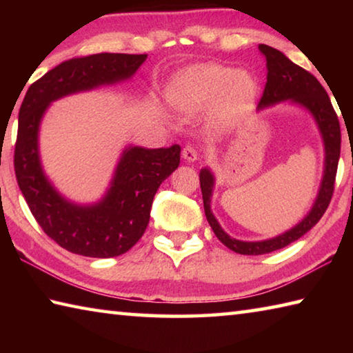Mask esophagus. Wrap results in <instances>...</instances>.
<instances>
[{"label": "esophagus", "mask_w": 353, "mask_h": 353, "mask_svg": "<svg viewBox=\"0 0 353 353\" xmlns=\"http://www.w3.org/2000/svg\"><path fill=\"white\" fill-rule=\"evenodd\" d=\"M182 157L187 162H194V160L199 159V149L193 145H187L182 149Z\"/></svg>", "instance_id": "1"}]
</instances>
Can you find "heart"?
<instances>
[{"label": "heart", "mask_w": 353, "mask_h": 353, "mask_svg": "<svg viewBox=\"0 0 353 353\" xmlns=\"http://www.w3.org/2000/svg\"><path fill=\"white\" fill-rule=\"evenodd\" d=\"M256 97L254 77L219 63H196L176 76L170 88L171 104L194 112L218 98L216 113L224 121L241 117Z\"/></svg>", "instance_id": "obj_1"}]
</instances>
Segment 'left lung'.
Listing matches in <instances>:
<instances>
[{
    "label": "left lung",
    "instance_id": "1",
    "mask_svg": "<svg viewBox=\"0 0 353 353\" xmlns=\"http://www.w3.org/2000/svg\"><path fill=\"white\" fill-rule=\"evenodd\" d=\"M260 51L266 57V85L259 103V109L266 105H272L280 101L291 99L294 103L301 104L312 112L316 123H318L319 130L324 139L325 146V168L324 177H322L321 190L318 198H316L314 205L305 218L291 230L279 235L276 238L265 241H240L235 238H230L225 232L221 229L218 221L214 219L210 210V198L213 190V176L207 168L201 170L199 181L202 199H204V210L208 224H210L214 235L218 240L241 255H261L270 254L274 250L288 246L290 243L299 240L312 227L318 223L325 213L328 204H330L333 190H334V179H336V170L339 162V152H341V129H339V119L336 112H334L332 101L328 98L325 88L321 85V82L316 77L303 70L299 65L292 63L283 52H280L276 48L268 45H260Z\"/></svg>",
    "mask_w": 353,
    "mask_h": 353
}]
</instances>
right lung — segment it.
I'll return each instance as SVG.
<instances>
[{
	"mask_svg": "<svg viewBox=\"0 0 353 353\" xmlns=\"http://www.w3.org/2000/svg\"><path fill=\"white\" fill-rule=\"evenodd\" d=\"M146 57L101 52L70 59L35 81L21 103L14 152L17 182L45 234L73 254L110 259L128 252L145 234L160 183L181 163V146L126 149L105 198L97 205L81 207L65 201L41 171L40 119L52 101L128 79Z\"/></svg>",
	"mask_w": 353,
	"mask_h": 353,
	"instance_id": "add662e5",
	"label": "right lung"
}]
</instances>
